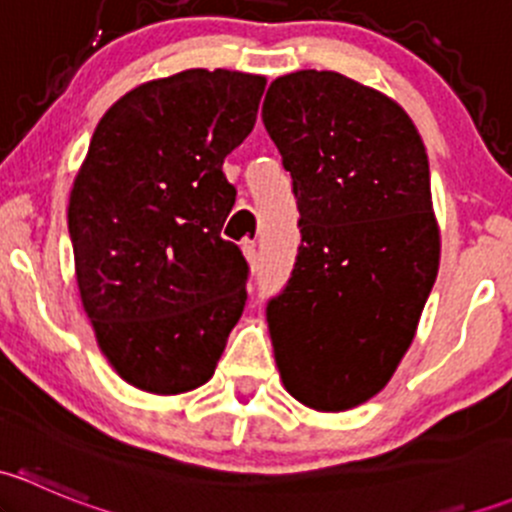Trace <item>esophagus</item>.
Wrapping results in <instances>:
<instances>
[{"label": "esophagus", "mask_w": 512, "mask_h": 512, "mask_svg": "<svg viewBox=\"0 0 512 512\" xmlns=\"http://www.w3.org/2000/svg\"><path fill=\"white\" fill-rule=\"evenodd\" d=\"M242 252H245V257H247V262H250L252 270H257V260H260V257H257V242L245 240L242 242Z\"/></svg>", "instance_id": "1"}]
</instances>
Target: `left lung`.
Listing matches in <instances>:
<instances>
[{"instance_id":"obj_1","label":"left lung","mask_w":512,"mask_h":512,"mask_svg":"<svg viewBox=\"0 0 512 512\" xmlns=\"http://www.w3.org/2000/svg\"><path fill=\"white\" fill-rule=\"evenodd\" d=\"M262 121L302 235L267 302L277 369L309 409H354L389 384L436 282L426 148L399 103L337 71L272 81Z\"/></svg>"}]
</instances>
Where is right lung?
Instances as JSON below:
<instances>
[{
  "label": "right lung",
  "instance_id": "obj_1",
  "mask_svg": "<svg viewBox=\"0 0 512 512\" xmlns=\"http://www.w3.org/2000/svg\"><path fill=\"white\" fill-rule=\"evenodd\" d=\"M265 79L190 69L148 81L98 121L69 198L81 302L121 379L183 394L213 376L250 267L220 235L223 163L255 128Z\"/></svg>",
  "mask_w": 512,
  "mask_h": 512
}]
</instances>
